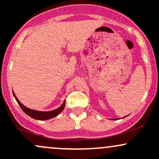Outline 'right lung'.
Instances as JSON below:
<instances>
[{
	"instance_id": "right-lung-1",
	"label": "right lung",
	"mask_w": 159,
	"mask_h": 159,
	"mask_svg": "<svg viewBox=\"0 0 159 159\" xmlns=\"http://www.w3.org/2000/svg\"><path fill=\"white\" fill-rule=\"evenodd\" d=\"M13 95H14L15 98H16V102L19 104L20 107L22 108V110L25 112L27 115H29L30 117H32L34 119H36V120H48V119L53 118V117H56L57 115L61 113L63 110H64V107H65V102L63 103V105H61L59 108L55 109L54 111H38L32 110V109L28 108V107H25L23 104H21V102L18 100V98H16V96L15 95V94L13 93Z\"/></svg>"
}]
</instances>
